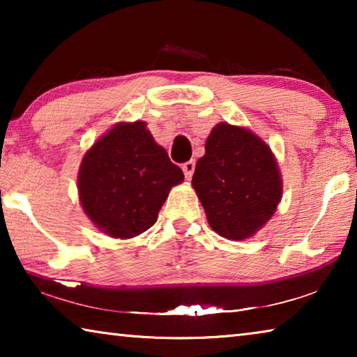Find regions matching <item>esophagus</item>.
Returning a JSON list of instances; mask_svg holds the SVG:
<instances>
[{
  "mask_svg": "<svg viewBox=\"0 0 357 357\" xmlns=\"http://www.w3.org/2000/svg\"><path fill=\"white\" fill-rule=\"evenodd\" d=\"M193 170H195V160H187L185 164H183V172L185 179H190Z\"/></svg>",
  "mask_w": 357,
  "mask_h": 357,
  "instance_id": "34e87169",
  "label": "esophagus"
}]
</instances>
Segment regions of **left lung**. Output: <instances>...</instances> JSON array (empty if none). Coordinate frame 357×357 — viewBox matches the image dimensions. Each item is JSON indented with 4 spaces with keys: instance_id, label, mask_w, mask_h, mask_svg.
<instances>
[{
    "instance_id": "1",
    "label": "left lung",
    "mask_w": 357,
    "mask_h": 357,
    "mask_svg": "<svg viewBox=\"0 0 357 357\" xmlns=\"http://www.w3.org/2000/svg\"><path fill=\"white\" fill-rule=\"evenodd\" d=\"M192 184L211 228L247 239L275 213L282 198L279 167L268 144L250 130L220 123L211 130Z\"/></svg>"
}]
</instances>
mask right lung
<instances>
[{
	"label": "right lung",
	"instance_id": "right-lung-1",
	"mask_svg": "<svg viewBox=\"0 0 357 357\" xmlns=\"http://www.w3.org/2000/svg\"><path fill=\"white\" fill-rule=\"evenodd\" d=\"M183 179L146 124L135 121L114 126L84 154L78 193L96 227L128 239L154 225L168 192Z\"/></svg>",
	"mask_w": 357,
	"mask_h": 357
}]
</instances>
